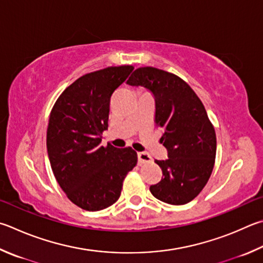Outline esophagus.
<instances>
[{"label":"esophagus","instance_id":"1","mask_svg":"<svg viewBox=\"0 0 263 263\" xmlns=\"http://www.w3.org/2000/svg\"><path fill=\"white\" fill-rule=\"evenodd\" d=\"M152 161V157L149 156V154H147L145 152H140L138 153V162H139L140 164L142 163H148V162Z\"/></svg>","mask_w":263,"mask_h":263}]
</instances>
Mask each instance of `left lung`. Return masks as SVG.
<instances>
[{
    "mask_svg": "<svg viewBox=\"0 0 263 263\" xmlns=\"http://www.w3.org/2000/svg\"><path fill=\"white\" fill-rule=\"evenodd\" d=\"M149 89L155 99V124L168 159L155 160L162 179L151 193L170 204H185L201 192L211 177L216 156V135L201 100L174 73L145 66L126 82Z\"/></svg>",
    "mask_w": 263,
    "mask_h": 263,
    "instance_id": "1",
    "label": "left lung"
}]
</instances>
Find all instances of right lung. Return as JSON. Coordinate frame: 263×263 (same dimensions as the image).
<instances>
[{"label":"right lung","mask_w":263,"mask_h":263,"mask_svg":"<svg viewBox=\"0 0 263 263\" xmlns=\"http://www.w3.org/2000/svg\"><path fill=\"white\" fill-rule=\"evenodd\" d=\"M132 71V65H122L84 74L64 89L51 109L47 128L51 170L70 201L85 211L115 203L124 178L137 164L131 147L101 146L111 95Z\"/></svg>","instance_id":"add662e5"}]
</instances>
